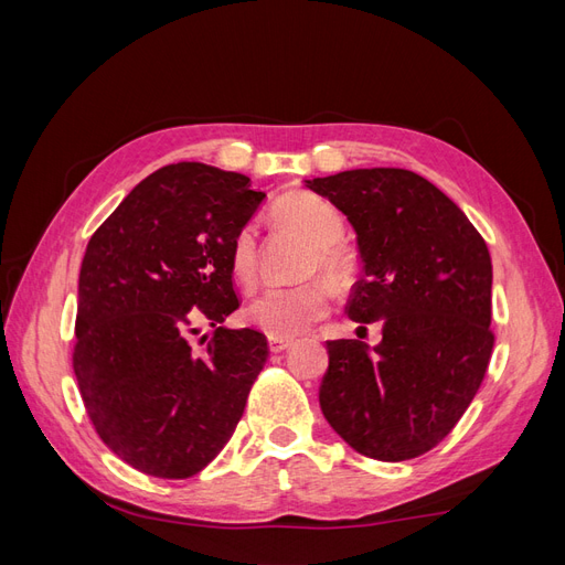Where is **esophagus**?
<instances>
[{"label": "esophagus", "instance_id": "esophagus-1", "mask_svg": "<svg viewBox=\"0 0 565 565\" xmlns=\"http://www.w3.org/2000/svg\"><path fill=\"white\" fill-rule=\"evenodd\" d=\"M295 344V339H287V337H268V347L273 353H282L289 347Z\"/></svg>", "mask_w": 565, "mask_h": 565}]
</instances>
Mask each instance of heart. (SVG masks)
Returning <instances> with one entry per match:
<instances>
[{"mask_svg":"<svg viewBox=\"0 0 565 565\" xmlns=\"http://www.w3.org/2000/svg\"><path fill=\"white\" fill-rule=\"evenodd\" d=\"M273 216L295 226L316 243L313 268H320L334 282L347 280L353 268V256L344 235V216L332 202L313 193L295 191L273 204ZM228 262L233 276L243 285H252L256 276V228L245 224L233 235ZM330 287L322 280H309L289 287H268L247 306V320L270 337H297L330 311Z\"/></svg>","mask_w":565,"mask_h":565,"instance_id":"heart-1","label":"heart"}]
</instances>
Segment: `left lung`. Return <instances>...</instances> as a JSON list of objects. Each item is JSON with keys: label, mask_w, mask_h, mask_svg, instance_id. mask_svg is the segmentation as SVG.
Returning <instances> with one entry per match:
<instances>
[{"label": "left lung", "mask_w": 565, "mask_h": 565, "mask_svg": "<svg viewBox=\"0 0 565 565\" xmlns=\"http://www.w3.org/2000/svg\"><path fill=\"white\" fill-rule=\"evenodd\" d=\"M344 212L363 278L347 313L382 341H328L320 407L349 446L380 461L436 448L467 413L492 355V262L457 204L407 169H351L306 181Z\"/></svg>", "instance_id": "8db88e82"}]
</instances>
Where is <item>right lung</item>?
<instances>
[{"instance_id":"right-lung-1","label":"right lung","mask_w":565,"mask_h":565,"mask_svg":"<svg viewBox=\"0 0 565 565\" xmlns=\"http://www.w3.org/2000/svg\"><path fill=\"white\" fill-rule=\"evenodd\" d=\"M266 195L202 162L158 169L96 228L79 268L73 370L100 440L129 467L188 478L224 450L268 358L241 309L231 241ZM200 319L215 332L195 352Z\"/></svg>"}]
</instances>
